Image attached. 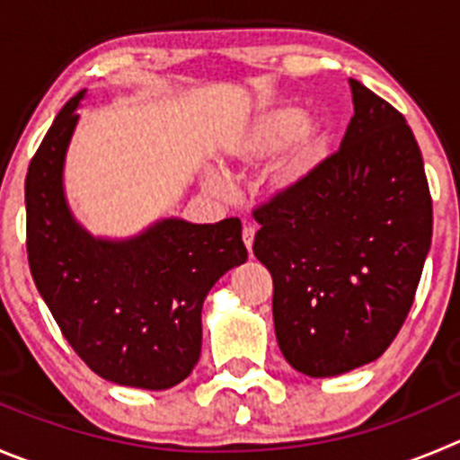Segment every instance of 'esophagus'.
<instances>
[{"instance_id": "34e87169", "label": "esophagus", "mask_w": 460, "mask_h": 460, "mask_svg": "<svg viewBox=\"0 0 460 460\" xmlns=\"http://www.w3.org/2000/svg\"><path fill=\"white\" fill-rule=\"evenodd\" d=\"M254 235H256V226L252 225V222H247V225L243 226V240H244V247H247V250H252V244H254Z\"/></svg>"}]
</instances>
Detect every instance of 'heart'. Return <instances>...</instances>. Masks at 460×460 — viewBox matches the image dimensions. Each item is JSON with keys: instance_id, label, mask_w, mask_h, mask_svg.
Here are the masks:
<instances>
[{"instance_id": "1", "label": "heart", "mask_w": 460, "mask_h": 460, "mask_svg": "<svg viewBox=\"0 0 460 460\" xmlns=\"http://www.w3.org/2000/svg\"><path fill=\"white\" fill-rule=\"evenodd\" d=\"M279 155L272 167L277 188H293L308 179L329 152V128L322 119H306L293 104H277L261 111L234 143L240 163H256ZM210 186L222 188L220 177H210Z\"/></svg>"}]
</instances>
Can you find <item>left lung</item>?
Masks as SVG:
<instances>
[{
    "label": "left lung",
    "mask_w": 460,
    "mask_h": 460,
    "mask_svg": "<svg viewBox=\"0 0 460 460\" xmlns=\"http://www.w3.org/2000/svg\"><path fill=\"white\" fill-rule=\"evenodd\" d=\"M354 115L311 177L254 208L279 347L308 376L379 358L413 306L431 247L422 154L404 115L349 79Z\"/></svg>",
    "instance_id": "left-lung-1"
}]
</instances>
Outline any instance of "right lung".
I'll use <instances>...</instances> for the list:
<instances>
[{
	"label": "right lung",
	"instance_id": "right-lung-1",
	"mask_svg": "<svg viewBox=\"0 0 460 460\" xmlns=\"http://www.w3.org/2000/svg\"><path fill=\"white\" fill-rule=\"evenodd\" d=\"M84 94L63 106L29 163V268L90 370L131 388H172L199 360L206 295L226 270L247 261L243 226L238 217L216 225L170 217L122 243L85 234L63 195V161Z\"/></svg>",
	"mask_w": 460,
	"mask_h": 460
}]
</instances>
